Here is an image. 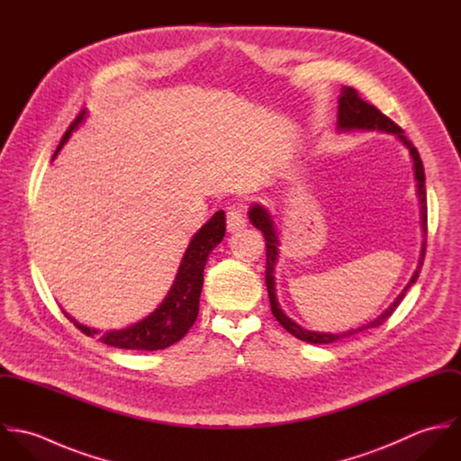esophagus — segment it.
<instances>
[{
	"label": "esophagus",
	"mask_w": 461,
	"mask_h": 461,
	"mask_svg": "<svg viewBox=\"0 0 461 461\" xmlns=\"http://www.w3.org/2000/svg\"><path fill=\"white\" fill-rule=\"evenodd\" d=\"M247 227V218H245V211L240 205H232L227 211V230L229 232H238L241 229Z\"/></svg>",
	"instance_id": "esophagus-1"
}]
</instances>
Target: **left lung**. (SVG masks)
I'll return each instance as SVG.
<instances>
[{
	"mask_svg": "<svg viewBox=\"0 0 461 461\" xmlns=\"http://www.w3.org/2000/svg\"><path fill=\"white\" fill-rule=\"evenodd\" d=\"M337 128L340 131H349V130H376V131L394 132L397 138L402 141V145H406V149L411 154L413 159V170H415V179H417V195L420 202V218H422V230L424 236L428 234V205H426V186H424V167L419 156V150L413 147V143L402 134L401 128L395 124L394 121H391L387 115H384L375 104H369L367 101H364L358 92L351 86H342V94L339 97V115H337ZM249 218L254 223V227H258L263 232L264 240H266V287H267V296H269V305H271V312L276 318V321L287 330L289 333H293L296 339L311 342V344H330L346 337H351L358 331H364L367 329H376L380 325H384L397 309V305L401 303V300L404 298L406 291L415 284L420 267L424 263V256H426V238L422 241L420 247V259L417 264V269L413 271L410 282L406 284V287L401 291V294L394 300V303L382 312L376 320L369 321L364 327L358 329L346 330V331H339V333H323V331H311V330L302 329L300 325H296L293 320H289L284 311L280 309L278 302H276V294H275V263L278 258V236L276 230L273 227V220L269 216V212L261 207L259 203L252 205L249 211Z\"/></svg>",
	"mask_w": 461,
	"mask_h": 461,
	"instance_id": "obj_1",
	"label": "left lung"
}]
</instances>
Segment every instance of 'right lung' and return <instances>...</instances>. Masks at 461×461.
I'll list each match as a JSON object with an SVG mask.
<instances>
[{
	"label": "right lung",
	"instance_id": "right-lung-1",
	"mask_svg": "<svg viewBox=\"0 0 461 461\" xmlns=\"http://www.w3.org/2000/svg\"><path fill=\"white\" fill-rule=\"evenodd\" d=\"M83 117H85V112H81L76 117V121L68 126L53 158H57L59 150L64 147V143H67L70 132L77 128V124H81ZM223 236H225V212L218 211L192 238L168 294L165 296L161 305L154 312H150L145 320L134 323L131 327L112 330V331L83 327L77 321H74L68 314H66L67 320H70L74 327L81 330L85 335L95 337L99 342H104L108 346H115L121 349L156 351V349H165L172 346L174 342L181 340L188 333V330L194 327L197 320L200 291L203 284V267L209 254L223 240Z\"/></svg>",
	"mask_w": 461,
	"mask_h": 461
}]
</instances>
